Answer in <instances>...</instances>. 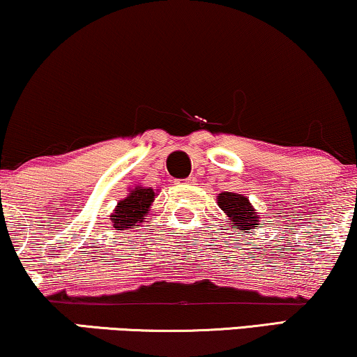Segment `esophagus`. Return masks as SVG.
<instances>
[{"mask_svg": "<svg viewBox=\"0 0 357 357\" xmlns=\"http://www.w3.org/2000/svg\"><path fill=\"white\" fill-rule=\"evenodd\" d=\"M195 182H197V178L193 177V175H190V177H187V178H183V180H180V183H187V185H193Z\"/></svg>", "mask_w": 357, "mask_h": 357, "instance_id": "1", "label": "esophagus"}]
</instances>
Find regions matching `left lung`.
Returning <instances> with one entry per match:
<instances>
[{
    "label": "left lung",
    "instance_id": "obj_1",
    "mask_svg": "<svg viewBox=\"0 0 357 357\" xmlns=\"http://www.w3.org/2000/svg\"><path fill=\"white\" fill-rule=\"evenodd\" d=\"M218 205L220 208L230 217L231 222L235 223L236 230H252V228L257 225V212L252 208L248 199L240 195V193H220Z\"/></svg>",
    "mask_w": 357,
    "mask_h": 357
}]
</instances>
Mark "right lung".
<instances>
[{
    "label": "right lung",
    "mask_w": 357,
    "mask_h": 357,
    "mask_svg": "<svg viewBox=\"0 0 357 357\" xmlns=\"http://www.w3.org/2000/svg\"><path fill=\"white\" fill-rule=\"evenodd\" d=\"M153 199H155V193H153L152 188H134L129 193V197H126L124 200L117 204L116 212L112 213L114 228L126 230V228H132L142 222L145 215L149 213Z\"/></svg>",
    "instance_id": "right-lung-1"
}]
</instances>
